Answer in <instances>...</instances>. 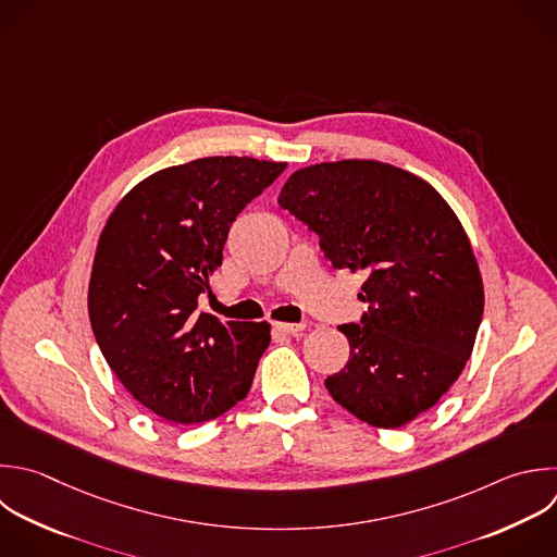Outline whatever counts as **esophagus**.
I'll return each instance as SVG.
<instances>
[{
  "label": "esophagus",
  "instance_id": "1",
  "mask_svg": "<svg viewBox=\"0 0 557 557\" xmlns=\"http://www.w3.org/2000/svg\"><path fill=\"white\" fill-rule=\"evenodd\" d=\"M302 329H305L302 322L300 324H296V322H274V331L285 333V335H294V333H298Z\"/></svg>",
  "mask_w": 557,
  "mask_h": 557
}]
</instances>
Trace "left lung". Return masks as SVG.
Segmentation results:
<instances>
[{
    "mask_svg": "<svg viewBox=\"0 0 557 557\" xmlns=\"http://www.w3.org/2000/svg\"><path fill=\"white\" fill-rule=\"evenodd\" d=\"M278 205L320 237L335 270H363L359 324L329 394L359 420L396 429L457 381L483 315V283L468 235L422 178L381 161L318 163L294 172Z\"/></svg>",
    "mask_w": 557,
    "mask_h": 557,
    "instance_id": "8db88e82",
    "label": "left lung"
}]
</instances>
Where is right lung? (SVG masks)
<instances>
[{"label": "right lung", "mask_w": 557, "mask_h": 557, "mask_svg": "<svg viewBox=\"0 0 557 557\" xmlns=\"http://www.w3.org/2000/svg\"><path fill=\"white\" fill-rule=\"evenodd\" d=\"M287 163L207 157L161 170L111 213L94 259L89 318L122 385L152 413L196 424L246 398L268 322L198 311L235 218Z\"/></svg>", "instance_id": "add662e5"}]
</instances>
